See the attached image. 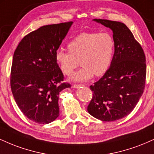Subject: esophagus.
<instances>
[{"mask_svg": "<svg viewBox=\"0 0 154 154\" xmlns=\"http://www.w3.org/2000/svg\"><path fill=\"white\" fill-rule=\"evenodd\" d=\"M81 86H83V85H73L72 88H78L79 87H81Z\"/></svg>", "mask_w": 154, "mask_h": 154, "instance_id": "esophagus-1", "label": "esophagus"}]
</instances>
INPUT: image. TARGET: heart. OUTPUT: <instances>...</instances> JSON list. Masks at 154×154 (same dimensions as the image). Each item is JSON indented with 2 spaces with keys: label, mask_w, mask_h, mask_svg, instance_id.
<instances>
[{
  "label": "heart",
  "mask_w": 154,
  "mask_h": 154,
  "mask_svg": "<svg viewBox=\"0 0 154 154\" xmlns=\"http://www.w3.org/2000/svg\"><path fill=\"white\" fill-rule=\"evenodd\" d=\"M69 51L58 50L55 59L64 75H70L80 60L82 68L70 77L73 82H85L109 69L115 50V42L108 32H83L68 44Z\"/></svg>",
  "instance_id": "obj_1"
}]
</instances>
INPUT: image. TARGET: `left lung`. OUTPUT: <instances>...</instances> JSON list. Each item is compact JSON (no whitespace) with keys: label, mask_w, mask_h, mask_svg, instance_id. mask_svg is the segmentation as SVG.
Here are the masks:
<instances>
[{"label":"left lung","mask_w":154,"mask_h":154,"mask_svg":"<svg viewBox=\"0 0 154 154\" xmlns=\"http://www.w3.org/2000/svg\"><path fill=\"white\" fill-rule=\"evenodd\" d=\"M93 21L112 30L115 50L109 69L98 82L90 86L93 98L88 111L103 122L116 121L132 112L143 93L146 56L141 45L124 23L100 19Z\"/></svg>","instance_id":"1"}]
</instances>
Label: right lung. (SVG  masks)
I'll list each match as a JSON object with an SVG mask.
<instances>
[{
	"mask_svg": "<svg viewBox=\"0 0 154 154\" xmlns=\"http://www.w3.org/2000/svg\"><path fill=\"white\" fill-rule=\"evenodd\" d=\"M73 24H50L26 35L14 51L11 72L12 94L29 119L48 124L59 116L60 92L70 88L55 54Z\"/></svg>",
	"mask_w": 154,
	"mask_h": 154,
	"instance_id": "obj_1",
	"label": "right lung"
}]
</instances>
